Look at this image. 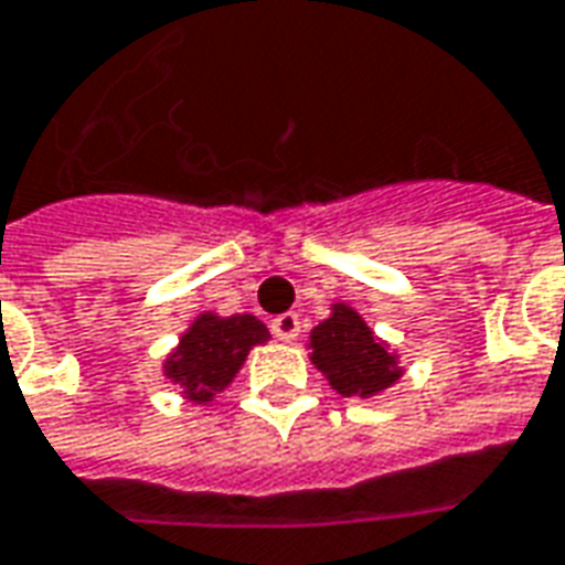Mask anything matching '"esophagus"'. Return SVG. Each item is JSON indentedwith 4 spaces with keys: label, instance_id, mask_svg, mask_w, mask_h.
Here are the masks:
<instances>
[{
    "label": "esophagus",
    "instance_id": "obj_1",
    "mask_svg": "<svg viewBox=\"0 0 565 565\" xmlns=\"http://www.w3.org/2000/svg\"><path fill=\"white\" fill-rule=\"evenodd\" d=\"M299 330H302V318L296 311H284V315H278L271 321V333H275V339H281V342H294L299 337Z\"/></svg>",
    "mask_w": 565,
    "mask_h": 565
}]
</instances>
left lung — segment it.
Wrapping results in <instances>:
<instances>
[{
	"label": "left lung",
	"instance_id": "obj_1",
	"mask_svg": "<svg viewBox=\"0 0 565 565\" xmlns=\"http://www.w3.org/2000/svg\"><path fill=\"white\" fill-rule=\"evenodd\" d=\"M311 361L345 397H370L401 376L385 342H379L349 306H337L327 321L311 330Z\"/></svg>",
	"mask_w": 565,
	"mask_h": 565
}]
</instances>
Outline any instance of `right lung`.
I'll list each match as a JSON object with an SVG mask.
<instances>
[{
	"label": "right lung",
	"instance_id": "1",
	"mask_svg": "<svg viewBox=\"0 0 565 565\" xmlns=\"http://www.w3.org/2000/svg\"><path fill=\"white\" fill-rule=\"evenodd\" d=\"M266 339L269 330L254 315H232V318L201 315L168 358L164 373L173 382H180L192 401L204 404L226 388L232 376L242 370L247 351Z\"/></svg>",
	"mask_w": 565,
	"mask_h": 565
}]
</instances>
